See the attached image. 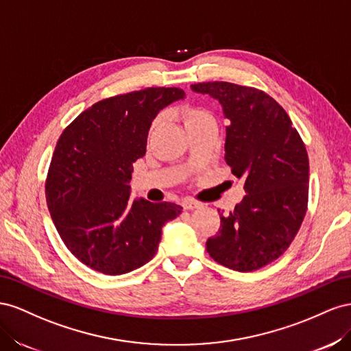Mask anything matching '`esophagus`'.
Wrapping results in <instances>:
<instances>
[{"label": "esophagus", "instance_id": "34e87169", "mask_svg": "<svg viewBox=\"0 0 351 351\" xmlns=\"http://www.w3.org/2000/svg\"><path fill=\"white\" fill-rule=\"evenodd\" d=\"M202 207V204L197 203V202H193V199H185V202H182V208L184 210H194V208H198Z\"/></svg>", "mask_w": 351, "mask_h": 351}]
</instances>
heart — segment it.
Here are the masks:
<instances>
[{
	"label": "heart",
	"mask_w": 351,
	"mask_h": 351,
	"mask_svg": "<svg viewBox=\"0 0 351 351\" xmlns=\"http://www.w3.org/2000/svg\"><path fill=\"white\" fill-rule=\"evenodd\" d=\"M163 116L160 114L157 116L154 120H153V125H152V129H149V132H154L156 128L160 125V122H162ZM181 119L182 122L188 129H193V128H197V126H202V125H206V123H215V119L213 116L210 114L206 108L203 107H197V106H186L181 110Z\"/></svg>",
	"instance_id": "1"
}]
</instances>
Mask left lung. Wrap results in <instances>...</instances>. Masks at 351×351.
<instances>
[{"label": "left lung", "instance_id": "obj_1", "mask_svg": "<svg viewBox=\"0 0 351 351\" xmlns=\"http://www.w3.org/2000/svg\"><path fill=\"white\" fill-rule=\"evenodd\" d=\"M191 89L222 106L229 123L225 162L245 189L243 202L220 215L207 252L229 269L253 272L281 256L302 226L308 197L304 143L285 110L260 89L229 82Z\"/></svg>", "mask_w": 351, "mask_h": 351}]
</instances>
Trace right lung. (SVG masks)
Returning <instances> with one entry per match:
<instances>
[{"mask_svg":"<svg viewBox=\"0 0 351 351\" xmlns=\"http://www.w3.org/2000/svg\"><path fill=\"white\" fill-rule=\"evenodd\" d=\"M184 97L179 88H145L106 98L58 138L45 182L49 215L69 252L97 272L123 275L144 266L162 228L181 215L175 203L132 199L129 182L152 122Z\"/></svg>","mask_w":351,"mask_h":351,"instance_id":"add662e5","label":"right lung"}]
</instances>
